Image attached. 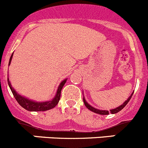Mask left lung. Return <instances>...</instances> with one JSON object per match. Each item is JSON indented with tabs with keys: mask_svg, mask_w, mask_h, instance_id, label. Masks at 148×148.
I'll list each match as a JSON object with an SVG mask.
<instances>
[{
	"mask_svg": "<svg viewBox=\"0 0 148 148\" xmlns=\"http://www.w3.org/2000/svg\"><path fill=\"white\" fill-rule=\"evenodd\" d=\"M133 93H134V91H133L132 93V94L130 95V97H129L128 99H127V100H126L125 101H124L122 105H120V106H118V107L115 108V109H110V110H109V111H107V110H101V109H96V108L93 107V106H90V105L89 104V103H88L87 101H86V99H85L84 97H83V102H84L85 106H86V107H87V109H88L89 110L91 111V112H94V113L99 114H101V115H108V114H110V113L111 114H116V113H118V112H120V111L122 110V109L124 107V106H125L126 105H127V103H128V102L130 101V99H131Z\"/></svg>",
	"mask_w": 148,
	"mask_h": 148,
	"instance_id": "8db88e82",
	"label": "left lung"
}]
</instances>
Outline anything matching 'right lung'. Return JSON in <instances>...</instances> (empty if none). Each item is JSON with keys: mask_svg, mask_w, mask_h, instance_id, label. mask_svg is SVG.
I'll list each match as a JSON object with an SVG mask.
<instances>
[{"mask_svg": "<svg viewBox=\"0 0 148 148\" xmlns=\"http://www.w3.org/2000/svg\"><path fill=\"white\" fill-rule=\"evenodd\" d=\"M13 55L14 53H12L11 58L9 60V63L8 65H11V60H12ZM67 80L68 79L65 78V80H62L60 83V84L59 85L58 88V90H57L56 94H55V97L52 99L51 101H44V102H38L35 101H32L31 99H27V98L24 97V96H21L19 93H17L15 89L13 88V86H11V82H10L9 78L8 77V84L9 86L10 89H11V92H12L13 95L15 97L16 100L17 101L18 103L22 106L23 108L25 109H26L27 111L29 112H43V111H47L49 110V109H52V108L55 107L56 105L58 104V102H59L60 99V94H61V90H62V87L64 86L65 83H66Z\"/></svg>", "mask_w": 148, "mask_h": 148, "instance_id": "obj_1", "label": "right lung"}]
</instances>
